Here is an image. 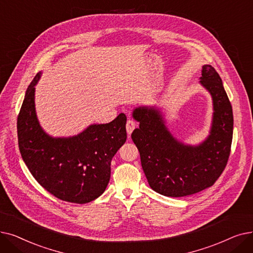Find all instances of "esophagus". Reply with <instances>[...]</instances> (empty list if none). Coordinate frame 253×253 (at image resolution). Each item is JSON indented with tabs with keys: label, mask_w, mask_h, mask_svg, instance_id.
I'll return each mask as SVG.
<instances>
[{
	"label": "esophagus",
	"mask_w": 253,
	"mask_h": 253,
	"mask_svg": "<svg viewBox=\"0 0 253 253\" xmlns=\"http://www.w3.org/2000/svg\"><path fill=\"white\" fill-rule=\"evenodd\" d=\"M136 123L134 122V120L131 119H128L127 123H126V131H127V135H130L131 133H133V130L135 129L136 127Z\"/></svg>",
	"instance_id": "esophagus-1"
}]
</instances>
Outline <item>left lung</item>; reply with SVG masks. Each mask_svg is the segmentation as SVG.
Returning <instances> with one entry per match:
<instances>
[{
  "label": "left lung",
  "mask_w": 253,
  "mask_h": 253,
  "mask_svg": "<svg viewBox=\"0 0 253 253\" xmlns=\"http://www.w3.org/2000/svg\"><path fill=\"white\" fill-rule=\"evenodd\" d=\"M200 83L212 97L213 117L208 137L198 145L177 140L159 108L139 106L133 111L140 125L131 139L144 174L150 187L166 197H185L212 186L230 156L234 117L221 78L212 66L204 65Z\"/></svg>",
  "instance_id": "1"
}]
</instances>
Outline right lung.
I'll return each mask as SVG.
<instances>
[{
  "label": "right lung",
  "mask_w": 253,
  "mask_h": 253,
  "mask_svg": "<svg viewBox=\"0 0 253 253\" xmlns=\"http://www.w3.org/2000/svg\"><path fill=\"white\" fill-rule=\"evenodd\" d=\"M29 85L17 117L21 158L39 184L59 200L85 204L99 198L110 180L111 161L126 140V116L105 125H90L73 137L45 133L35 108V86Z\"/></svg>",
  "instance_id": "obj_1"
}]
</instances>
